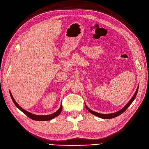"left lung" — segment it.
Segmentation results:
<instances>
[{
  "label": "left lung",
  "instance_id": "obj_1",
  "mask_svg": "<svg viewBox=\"0 0 149 149\" xmlns=\"http://www.w3.org/2000/svg\"><path fill=\"white\" fill-rule=\"evenodd\" d=\"M138 88H139V86H138V87H137V90H136V92H135V93H134V95H133V97H132V98L131 99L130 101L128 102V104H126V105L123 109H122L120 110V111H118V112H117L112 113H109V114H102V113H97V112H95V111H91V110L88 107L86 106V104H85V107H86V109L88 110V111L90 112L91 113H92V114H93V115H96V116L100 117V118H104V119H109V118H115V117H116L118 116V115H121L122 113H123V112L126 111V110L128 108V107L131 105V103L133 102V101L134 100V99H135V97H136V95H137V91H138Z\"/></svg>",
  "mask_w": 149,
  "mask_h": 149
}]
</instances>
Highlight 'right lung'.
<instances>
[{
  "mask_svg": "<svg viewBox=\"0 0 149 149\" xmlns=\"http://www.w3.org/2000/svg\"><path fill=\"white\" fill-rule=\"evenodd\" d=\"M10 95L11 97H12V100L14 104H15V105L16 107H17L21 112H23L26 115H27V117H29L30 118H31V119H32V120H37V121H47V120H52V119L55 118L56 117L58 116V115L60 114V113L61 112V111H62L63 106H62V104H61V105L60 108L58 110V111H57L56 112H54V113H52V114L47 115H34V114L31 113H30V112H27V111H25L24 109H23V108L21 107L18 105V103L15 101V99L13 98V96H12V93H11V92H10Z\"/></svg>",
  "mask_w": 149,
  "mask_h": 149,
  "instance_id": "right-lung-1",
  "label": "right lung"
}]
</instances>
